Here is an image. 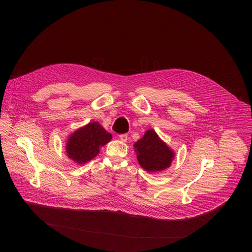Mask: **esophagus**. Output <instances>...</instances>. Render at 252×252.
<instances>
[{
  "label": "esophagus",
  "mask_w": 252,
  "mask_h": 252,
  "mask_svg": "<svg viewBox=\"0 0 252 252\" xmlns=\"http://www.w3.org/2000/svg\"><path fill=\"white\" fill-rule=\"evenodd\" d=\"M119 138H120L122 141H126V140H127V134H126V133L120 134V135H119Z\"/></svg>",
  "instance_id": "34e87169"
}]
</instances>
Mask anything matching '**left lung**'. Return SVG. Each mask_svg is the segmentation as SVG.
Segmentation results:
<instances>
[{
    "label": "left lung",
    "mask_w": 252,
    "mask_h": 252,
    "mask_svg": "<svg viewBox=\"0 0 252 252\" xmlns=\"http://www.w3.org/2000/svg\"><path fill=\"white\" fill-rule=\"evenodd\" d=\"M133 147L139 165L150 172L161 171L169 167L174 158V153L154 129L147 130Z\"/></svg>",
    "instance_id": "obj_1"
}]
</instances>
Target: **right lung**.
Returning a JSON list of instances; mask_svg holds the SVG:
<instances>
[{"label":"right lung","instance_id":"obj_1","mask_svg":"<svg viewBox=\"0 0 252 252\" xmlns=\"http://www.w3.org/2000/svg\"><path fill=\"white\" fill-rule=\"evenodd\" d=\"M112 134L97 122H93L71 133L66 141L67 157L78 164L86 163L95 158L99 149L111 141Z\"/></svg>","mask_w":252,"mask_h":252}]
</instances>
